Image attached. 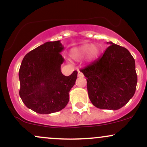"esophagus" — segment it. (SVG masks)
<instances>
[{"label":"esophagus","instance_id":"obj_1","mask_svg":"<svg viewBox=\"0 0 147 147\" xmlns=\"http://www.w3.org/2000/svg\"><path fill=\"white\" fill-rule=\"evenodd\" d=\"M77 76H78V77H84V75H83V73H82V72H81L80 71H79L78 72V74H77Z\"/></svg>","mask_w":147,"mask_h":147}]
</instances>
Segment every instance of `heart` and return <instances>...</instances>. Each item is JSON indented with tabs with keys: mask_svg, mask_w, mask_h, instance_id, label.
Here are the masks:
<instances>
[{
	"mask_svg": "<svg viewBox=\"0 0 147 147\" xmlns=\"http://www.w3.org/2000/svg\"><path fill=\"white\" fill-rule=\"evenodd\" d=\"M100 54V48L97 45L86 43L70 50V56L75 60H81L86 57L88 61H93Z\"/></svg>",
	"mask_w": 147,
	"mask_h": 147,
	"instance_id": "heart-1",
	"label": "heart"
}]
</instances>
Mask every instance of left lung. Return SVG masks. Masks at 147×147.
Listing matches in <instances>:
<instances>
[{
  "label": "left lung",
  "instance_id": "obj_1",
  "mask_svg": "<svg viewBox=\"0 0 147 147\" xmlns=\"http://www.w3.org/2000/svg\"><path fill=\"white\" fill-rule=\"evenodd\" d=\"M110 44L101 57L80 71L86 77L90 102L101 109L117 110L136 92L138 77L135 60L125 48Z\"/></svg>",
  "mask_w": 147,
  "mask_h": 147
}]
</instances>
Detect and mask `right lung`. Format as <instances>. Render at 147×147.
I'll use <instances>...</instances> for the list:
<instances>
[{"mask_svg": "<svg viewBox=\"0 0 147 147\" xmlns=\"http://www.w3.org/2000/svg\"><path fill=\"white\" fill-rule=\"evenodd\" d=\"M64 47L60 41H48L24 57L19 69V95L25 105L39 114H50L64 109L69 92L75 85L77 71L63 75L61 65Z\"/></svg>", "mask_w": 147, "mask_h": 147, "instance_id": "right-lung-1", "label": "right lung"}]
</instances>
